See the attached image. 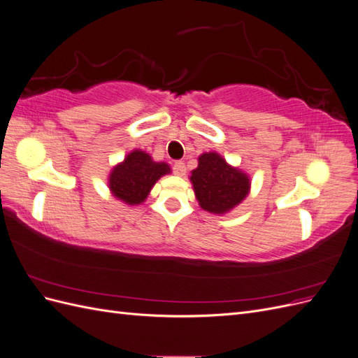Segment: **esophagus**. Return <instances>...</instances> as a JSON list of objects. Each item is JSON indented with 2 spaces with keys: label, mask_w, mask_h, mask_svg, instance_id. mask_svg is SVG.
Here are the masks:
<instances>
[{
  "label": "esophagus",
  "mask_w": 358,
  "mask_h": 358,
  "mask_svg": "<svg viewBox=\"0 0 358 358\" xmlns=\"http://www.w3.org/2000/svg\"><path fill=\"white\" fill-rule=\"evenodd\" d=\"M173 171H175V175H178V176H183V175H185V173H187L185 162L176 161L175 166H173Z\"/></svg>",
  "instance_id": "34e87169"
}]
</instances>
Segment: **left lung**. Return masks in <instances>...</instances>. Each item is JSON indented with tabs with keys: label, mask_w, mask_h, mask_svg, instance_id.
<instances>
[{
	"label": "left lung",
	"mask_w": 358,
	"mask_h": 358,
	"mask_svg": "<svg viewBox=\"0 0 358 358\" xmlns=\"http://www.w3.org/2000/svg\"><path fill=\"white\" fill-rule=\"evenodd\" d=\"M189 180L200 208L213 215L229 213L251 191L248 173L229 164L218 152L201 154Z\"/></svg>",
	"instance_id": "8db88e82"
}]
</instances>
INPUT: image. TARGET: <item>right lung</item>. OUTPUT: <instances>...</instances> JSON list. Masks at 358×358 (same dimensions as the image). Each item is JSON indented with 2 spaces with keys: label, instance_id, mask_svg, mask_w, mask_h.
<instances>
[{
  "label": "right lung",
  "instance_id": "obj_1",
  "mask_svg": "<svg viewBox=\"0 0 358 358\" xmlns=\"http://www.w3.org/2000/svg\"><path fill=\"white\" fill-rule=\"evenodd\" d=\"M169 173L171 169L167 162L154 161L145 150L134 149L110 170L107 185L115 199L137 206L148 199L157 180Z\"/></svg>",
  "mask_w": 358,
  "mask_h": 358
}]
</instances>
